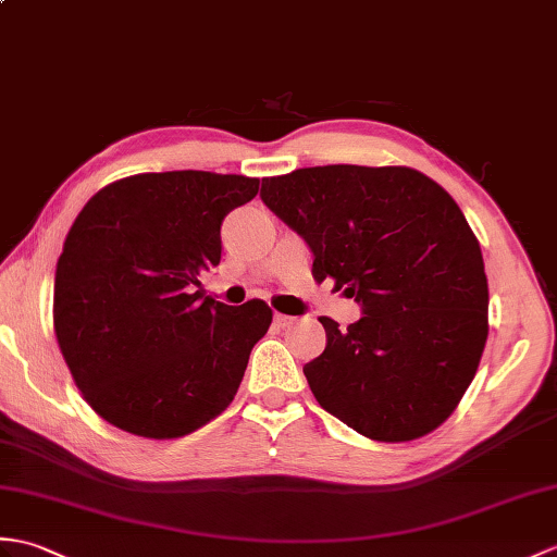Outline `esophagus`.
Instances as JSON below:
<instances>
[{
  "instance_id": "esophagus-1",
  "label": "esophagus",
  "mask_w": 557,
  "mask_h": 557,
  "mask_svg": "<svg viewBox=\"0 0 557 557\" xmlns=\"http://www.w3.org/2000/svg\"><path fill=\"white\" fill-rule=\"evenodd\" d=\"M294 320H296V318H292V315H282V313H275V322H277L280 327H289Z\"/></svg>"
}]
</instances>
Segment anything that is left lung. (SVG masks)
Listing matches in <instances>:
<instances>
[{
    "mask_svg": "<svg viewBox=\"0 0 557 557\" xmlns=\"http://www.w3.org/2000/svg\"><path fill=\"white\" fill-rule=\"evenodd\" d=\"M261 199L313 251V277L363 318L304 366L318 404L374 442L436 430L468 392L488 334L480 242L454 197L406 165H315L265 177Z\"/></svg>",
    "mask_w": 557,
    "mask_h": 557,
    "instance_id": "8db88e82",
    "label": "left lung"
}]
</instances>
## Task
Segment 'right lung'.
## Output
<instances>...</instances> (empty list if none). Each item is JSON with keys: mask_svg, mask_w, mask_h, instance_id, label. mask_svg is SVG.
I'll return each mask as SVG.
<instances>
[{"mask_svg": "<svg viewBox=\"0 0 557 557\" xmlns=\"http://www.w3.org/2000/svg\"><path fill=\"white\" fill-rule=\"evenodd\" d=\"M258 177L206 171L131 175L77 213L54 277V332L77 389L123 432L180 438L235 398L273 310L201 294L220 225Z\"/></svg>", "mask_w": 557, "mask_h": 557, "instance_id": "right-lung-1", "label": "right lung"}]
</instances>
